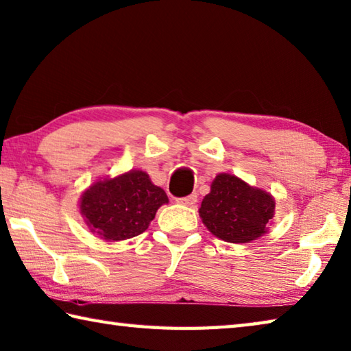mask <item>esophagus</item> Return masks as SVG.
<instances>
[{
    "label": "esophagus",
    "mask_w": 351,
    "mask_h": 351,
    "mask_svg": "<svg viewBox=\"0 0 351 351\" xmlns=\"http://www.w3.org/2000/svg\"><path fill=\"white\" fill-rule=\"evenodd\" d=\"M178 202L182 205H187V207H193V205L197 202V195L193 193L187 197H181V199H178Z\"/></svg>",
    "instance_id": "obj_1"
}]
</instances>
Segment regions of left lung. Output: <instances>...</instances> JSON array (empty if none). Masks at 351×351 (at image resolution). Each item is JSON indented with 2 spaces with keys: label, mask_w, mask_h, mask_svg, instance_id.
<instances>
[{
  "label": "left lung",
  "mask_w": 351,
  "mask_h": 351,
  "mask_svg": "<svg viewBox=\"0 0 351 351\" xmlns=\"http://www.w3.org/2000/svg\"><path fill=\"white\" fill-rule=\"evenodd\" d=\"M276 215V199L231 173H219L202 199L199 216L213 236L228 243H250L265 236Z\"/></svg>",
  "instance_id": "obj_1"
}]
</instances>
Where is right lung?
Instances as JSON below:
<instances>
[{"label": "right lung", "instance_id": "right-lung-1", "mask_svg": "<svg viewBox=\"0 0 351 351\" xmlns=\"http://www.w3.org/2000/svg\"><path fill=\"white\" fill-rule=\"evenodd\" d=\"M164 204H169L166 191L146 171L132 169L93 182L80 196L79 211L93 234L120 242L146 231Z\"/></svg>", "mask_w": 351, "mask_h": 351}]
</instances>
